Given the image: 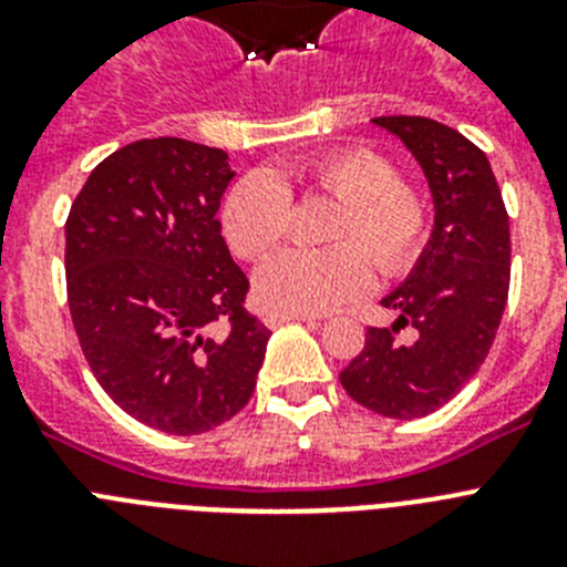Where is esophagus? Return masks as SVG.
Masks as SVG:
<instances>
[{"instance_id": "1", "label": "esophagus", "mask_w": 567, "mask_h": 567, "mask_svg": "<svg viewBox=\"0 0 567 567\" xmlns=\"http://www.w3.org/2000/svg\"><path fill=\"white\" fill-rule=\"evenodd\" d=\"M292 320H307V323H315L318 318H312V315H269L267 323L269 327H280V323H292Z\"/></svg>"}]
</instances>
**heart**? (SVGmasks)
<instances>
[{
	"instance_id": "b5f03b06",
	"label": "heart",
	"mask_w": 567,
	"mask_h": 567,
	"mask_svg": "<svg viewBox=\"0 0 567 567\" xmlns=\"http://www.w3.org/2000/svg\"><path fill=\"white\" fill-rule=\"evenodd\" d=\"M289 175L287 169H258L235 182L224 198V235L244 258H264L287 238L292 218ZM394 178L392 164L369 150L329 153L309 164L303 182L340 202L329 233V240L340 247L327 252L287 249L267 260L255 275L260 307L278 315L329 312L369 289L370 254L380 272L409 267L423 244L425 213L417 193Z\"/></svg>"
}]
</instances>
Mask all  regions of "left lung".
Masks as SVG:
<instances>
[{
	"label": "left lung",
	"mask_w": 567,
	"mask_h": 567,
	"mask_svg": "<svg viewBox=\"0 0 567 567\" xmlns=\"http://www.w3.org/2000/svg\"><path fill=\"white\" fill-rule=\"evenodd\" d=\"M423 169L434 227L403 284L380 303L392 327L365 329L363 352L340 372L354 403L392 420L437 412L488 354L508 300V213L488 158L457 130L423 115H380ZM403 326L412 341H398Z\"/></svg>",
	"instance_id": "8db88e82"
}]
</instances>
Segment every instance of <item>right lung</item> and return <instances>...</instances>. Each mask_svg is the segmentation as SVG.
<instances>
[{
  "label": "right lung",
  "mask_w": 567,
  "mask_h": 567,
  "mask_svg": "<svg viewBox=\"0 0 567 567\" xmlns=\"http://www.w3.org/2000/svg\"><path fill=\"white\" fill-rule=\"evenodd\" d=\"M229 155L142 138L107 155L70 207V318L90 369L130 417L202 434L249 403L269 329L244 309L249 280L229 255L221 209ZM230 334H206L215 319Z\"/></svg>",
  "instance_id": "1"
}]
</instances>
